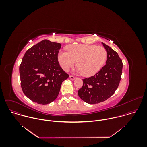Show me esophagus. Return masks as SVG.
Here are the masks:
<instances>
[{
  "mask_svg": "<svg viewBox=\"0 0 147 147\" xmlns=\"http://www.w3.org/2000/svg\"><path fill=\"white\" fill-rule=\"evenodd\" d=\"M69 78H70L71 80H75L76 78L74 76H73V75H70V76H69Z\"/></svg>",
  "mask_w": 147,
  "mask_h": 147,
  "instance_id": "obj_1",
  "label": "esophagus"
}]
</instances>
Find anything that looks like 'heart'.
Segmentation results:
<instances>
[{
    "instance_id": "b5f03b06",
    "label": "heart",
    "mask_w": 147,
    "mask_h": 147,
    "mask_svg": "<svg viewBox=\"0 0 147 147\" xmlns=\"http://www.w3.org/2000/svg\"><path fill=\"white\" fill-rule=\"evenodd\" d=\"M67 52L60 51L58 59L62 68L65 72L77 65L81 74L86 77L97 74L107 59L105 48L96 45L85 44L72 45L67 47Z\"/></svg>"
}]
</instances>
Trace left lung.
Here are the masks:
<instances>
[{"label": "left lung", "instance_id": "8db88e82", "mask_svg": "<svg viewBox=\"0 0 147 147\" xmlns=\"http://www.w3.org/2000/svg\"><path fill=\"white\" fill-rule=\"evenodd\" d=\"M102 43L107 51L106 64L96 75L83 79V85L78 92L80 98L89 104H98L110 98L121 79L122 59L110 46Z\"/></svg>", "mask_w": 147, "mask_h": 147}]
</instances>
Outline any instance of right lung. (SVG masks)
<instances>
[{
    "instance_id": "obj_1",
    "label": "right lung",
    "mask_w": 147,
    "mask_h": 147,
    "mask_svg": "<svg viewBox=\"0 0 147 147\" xmlns=\"http://www.w3.org/2000/svg\"><path fill=\"white\" fill-rule=\"evenodd\" d=\"M61 47L59 43L43 40L25 53L19 67L21 86L32 101L42 105L52 102L68 78L58 60Z\"/></svg>"
}]
</instances>
